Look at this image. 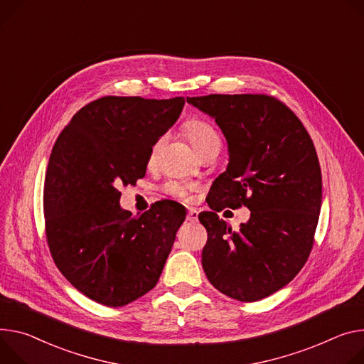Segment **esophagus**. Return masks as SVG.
I'll return each mask as SVG.
<instances>
[{"label":"esophagus","instance_id":"34e87169","mask_svg":"<svg viewBox=\"0 0 364 364\" xmlns=\"http://www.w3.org/2000/svg\"><path fill=\"white\" fill-rule=\"evenodd\" d=\"M187 220H188V222H197V220H199V212H197V209H194V208H188V212H187Z\"/></svg>","mask_w":364,"mask_h":364}]
</instances>
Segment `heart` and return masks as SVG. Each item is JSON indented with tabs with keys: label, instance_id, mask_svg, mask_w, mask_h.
<instances>
[{
	"label": "heart",
	"instance_id": "b5f03b06",
	"mask_svg": "<svg viewBox=\"0 0 364 364\" xmlns=\"http://www.w3.org/2000/svg\"><path fill=\"white\" fill-rule=\"evenodd\" d=\"M184 129H186V134H187L193 148L197 151V154H200L202 151H205L206 148H209L213 144L220 142V139L216 134V130L208 122H203V120H199V119H193V120H188L186 123ZM161 144H162V138H158L152 144L151 155H149L151 161H154V158L156 156V154L161 148ZM165 191L176 196V197H186V194H187V188L181 184H177V183H170V184L165 186Z\"/></svg>",
	"mask_w": 364,
	"mask_h": 364
}]
</instances>
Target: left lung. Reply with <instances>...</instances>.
<instances>
[{"label": "left lung", "instance_id": "8db88e82", "mask_svg": "<svg viewBox=\"0 0 364 364\" xmlns=\"http://www.w3.org/2000/svg\"><path fill=\"white\" fill-rule=\"evenodd\" d=\"M187 103L215 119L229 162L212 184L199 220L208 230L202 266L223 294L255 302L290 283L314 245L322 176L302 122L264 94H210ZM241 204L252 210L237 233L216 211Z\"/></svg>", "mask_w": 364, "mask_h": 364}]
</instances>
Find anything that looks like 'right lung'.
I'll list each match as a JSON object with an SVG mask.
<instances>
[{
    "instance_id": "add662e5",
    "label": "right lung",
    "mask_w": 364,
    "mask_h": 364,
    "mask_svg": "<svg viewBox=\"0 0 364 364\" xmlns=\"http://www.w3.org/2000/svg\"><path fill=\"white\" fill-rule=\"evenodd\" d=\"M186 100L103 97L74 114L49 158L43 209L59 272L91 301L117 308L155 287L184 206L162 200L141 216L120 206V184L145 177L152 144Z\"/></svg>"
}]
</instances>
